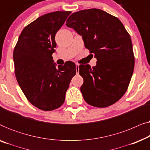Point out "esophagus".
<instances>
[{
	"mask_svg": "<svg viewBox=\"0 0 150 150\" xmlns=\"http://www.w3.org/2000/svg\"><path fill=\"white\" fill-rule=\"evenodd\" d=\"M79 64H78V63H76V74H78L79 73Z\"/></svg>",
	"mask_w": 150,
	"mask_h": 150,
	"instance_id": "1",
	"label": "esophagus"
}]
</instances>
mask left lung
Listing matches in <instances>:
<instances>
[{
  "mask_svg": "<svg viewBox=\"0 0 150 150\" xmlns=\"http://www.w3.org/2000/svg\"><path fill=\"white\" fill-rule=\"evenodd\" d=\"M66 26L82 36L85 46L97 59L96 66L79 67L84 100L99 108L115 103L126 93L134 67L132 41L124 26L117 18L98 9L73 13Z\"/></svg>",
  "mask_w": 150,
  "mask_h": 150,
  "instance_id": "1",
  "label": "left lung"
}]
</instances>
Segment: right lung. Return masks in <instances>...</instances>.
I'll return each mask as SVG.
<instances>
[{
    "instance_id": "obj_1",
    "label": "right lung",
    "mask_w": 150,
    "mask_h": 150,
    "mask_svg": "<svg viewBox=\"0 0 150 150\" xmlns=\"http://www.w3.org/2000/svg\"><path fill=\"white\" fill-rule=\"evenodd\" d=\"M70 11H54L37 18L22 30L13 50L17 81L33 105L43 110L58 108L76 74V65L54 63L55 35Z\"/></svg>"
}]
</instances>
